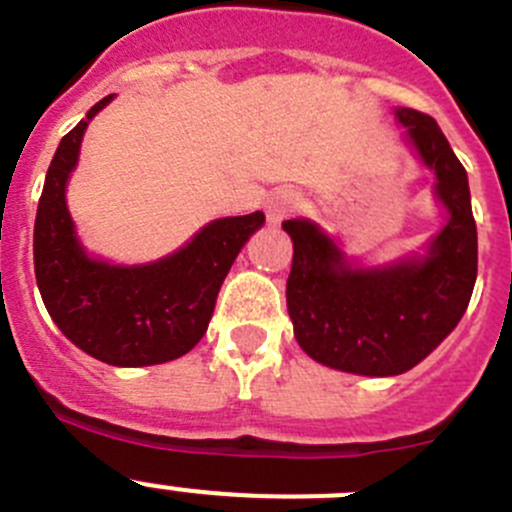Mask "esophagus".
<instances>
[{"mask_svg":"<svg viewBox=\"0 0 512 512\" xmlns=\"http://www.w3.org/2000/svg\"><path fill=\"white\" fill-rule=\"evenodd\" d=\"M297 207H300V192L292 190V187H282V190H277L275 195H270V200H267V220L277 225V222L285 220L290 212H295Z\"/></svg>","mask_w":512,"mask_h":512,"instance_id":"1","label":"esophagus"}]
</instances>
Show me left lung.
Returning <instances> with one entry per match:
<instances>
[{
    "instance_id": "8db88e82",
    "label": "left lung",
    "mask_w": 512,
    "mask_h": 512,
    "mask_svg": "<svg viewBox=\"0 0 512 512\" xmlns=\"http://www.w3.org/2000/svg\"><path fill=\"white\" fill-rule=\"evenodd\" d=\"M403 142L433 172L445 225L420 250L390 262L347 257L315 220L282 222L292 240L287 312L295 340L332 370L365 377L403 375L423 362L468 310L478 277V230L468 172L433 117L395 109Z\"/></svg>"
}]
</instances>
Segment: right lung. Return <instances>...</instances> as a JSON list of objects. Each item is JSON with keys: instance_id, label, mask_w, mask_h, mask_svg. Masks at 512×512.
Returning <instances> with one entry per match:
<instances>
[{"instance_id": "1", "label": "right lung", "mask_w": 512, "mask_h": 512, "mask_svg": "<svg viewBox=\"0 0 512 512\" xmlns=\"http://www.w3.org/2000/svg\"><path fill=\"white\" fill-rule=\"evenodd\" d=\"M112 99H99L54 152L34 220V275L49 317L79 350L114 367L162 365L202 340L232 262L265 215L212 220L180 250L140 265L92 255L69 215L67 185L89 122Z\"/></svg>"}]
</instances>
